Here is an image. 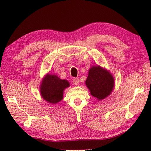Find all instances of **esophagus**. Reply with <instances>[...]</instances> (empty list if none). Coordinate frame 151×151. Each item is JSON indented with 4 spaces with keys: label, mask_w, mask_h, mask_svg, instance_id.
I'll list each match as a JSON object with an SVG mask.
<instances>
[{
    "label": "esophagus",
    "mask_w": 151,
    "mask_h": 151,
    "mask_svg": "<svg viewBox=\"0 0 151 151\" xmlns=\"http://www.w3.org/2000/svg\"><path fill=\"white\" fill-rule=\"evenodd\" d=\"M79 82H80V80H79V79L78 78H74L73 79V84L75 85H78L79 84Z\"/></svg>",
    "instance_id": "obj_1"
}]
</instances>
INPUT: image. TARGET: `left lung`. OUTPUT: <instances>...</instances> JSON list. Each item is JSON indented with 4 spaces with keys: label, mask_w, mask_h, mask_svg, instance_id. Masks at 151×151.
<instances>
[{
    "label": "left lung",
    "mask_w": 151,
    "mask_h": 151,
    "mask_svg": "<svg viewBox=\"0 0 151 151\" xmlns=\"http://www.w3.org/2000/svg\"><path fill=\"white\" fill-rule=\"evenodd\" d=\"M85 84L91 95L101 101L113 92L115 83L114 77L108 70L95 65L89 70Z\"/></svg>",
    "instance_id": "obj_1"
}]
</instances>
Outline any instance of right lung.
Instances as JSON below:
<instances>
[{
	"label": "right lung",
	"instance_id": "right-lung-1",
	"mask_svg": "<svg viewBox=\"0 0 151 151\" xmlns=\"http://www.w3.org/2000/svg\"><path fill=\"white\" fill-rule=\"evenodd\" d=\"M70 84L66 80H61L55 75L47 73L43 78L40 86L42 98L49 103L57 104L63 98V92Z\"/></svg>",
	"mask_w": 151,
	"mask_h": 151
}]
</instances>
